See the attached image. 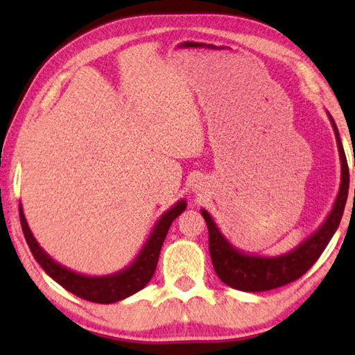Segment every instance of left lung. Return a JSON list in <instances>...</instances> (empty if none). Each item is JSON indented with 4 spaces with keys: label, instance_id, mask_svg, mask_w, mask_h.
<instances>
[{
    "label": "left lung",
    "instance_id": "1",
    "mask_svg": "<svg viewBox=\"0 0 355 355\" xmlns=\"http://www.w3.org/2000/svg\"><path fill=\"white\" fill-rule=\"evenodd\" d=\"M327 117L330 119V123H332L336 147H338L340 153V191L332 209H330V213L327 214V218L322 222L321 227L315 233H311L309 238H305L293 250L277 257L252 255L248 254V252L239 250L222 235L219 227L216 225V222L207 209H200L203 219H205L208 225V245L214 271L225 285L239 291L258 293L274 290V288L291 284V282L302 277L313 266L315 261L322 254V250L326 249L330 239H332L334 233L340 225L341 216H343L347 200L349 169H347V161L343 144H341L338 135V128H336L334 119L329 112Z\"/></svg>",
    "mask_w": 355,
    "mask_h": 355
}]
</instances>
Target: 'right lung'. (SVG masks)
Listing matches in <instances>:
<instances>
[{
	"label": "right lung",
	"instance_id": "add662e5",
	"mask_svg": "<svg viewBox=\"0 0 355 355\" xmlns=\"http://www.w3.org/2000/svg\"><path fill=\"white\" fill-rule=\"evenodd\" d=\"M186 209V202L182 199L175 205L161 214L156 220L152 233H150L146 244L142 245L139 254L131 261L127 268L107 275H84L71 271V269L62 266L61 263L53 260L46 252L40 248L37 239L34 238L31 228H29L25 213L20 205V222L25 239L33 252L42 269L56 280L65 290L73 293L75 296L91 300L95 304H114L117 300L130 297L131 294L142 290L150 280H152L156 264H158L159 252L163 248L164 238L169 232L173 219H177Z\"/></svg>",
	"mask_w": 355,
	"mask_h": 355
}]
</instances>
